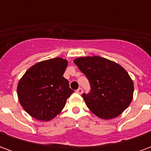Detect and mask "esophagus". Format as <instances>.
Masks as SVG:
<instances>
[{
    "instance_id": "esophagus-1",
    "label": "esophagus",
    "mask_w": 151,
    "mask_h": 151,
    "mask_svg": "<svg viewBox=\"0 0 151 151\" xmlns=\"http://www.w3.org/2000/svg\"><path fill=\"white\" fill-rule=\"evenodd\" d=\"M76 92H77L78 94H80V95H81V94H82V92H83V90H82V88H78L76 91Z\"/></svg>"
}]
</instances>
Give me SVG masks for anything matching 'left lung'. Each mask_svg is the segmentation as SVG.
I'll return each mask as SVG.
<instances>
[{
  "label": "left lung",
  "mask_w": 151,
  "mask_h": 151,
  "mask_svg": "<svg viewBox=\"0 0 151 151\" xmlns=\"http://www.w3.org/2000/svg\"><path fill=\"white\" fill-rule=\"evenodd\" d=\"M73 62L88 78L91 91L82 94L87 108L99 118L118 116L133 99V80L119 64L101 56H84Z\"/></svg>",
  "instance_id": "1"
}]
</instances>
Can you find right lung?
Wrapping results in <instances>:
<instances>
[{
    "mask_svg": "<svg viewBox=\"0 0 151 151\" xmlns=\"http://www.w3.org/2000/svg\"><path fill=\"white\" fill-rule=\"evenodd\" d=\"M68 60L60 57L36 63L27 70L17 87L18 100L31 116L41 121L56 117L73 93L63 77Z\"/></svg>",
    "mask_w": 151,
    "mask_h": 151,
    "instance_id": "obj_1",
    "label": "right lung"
}]
</instances>
